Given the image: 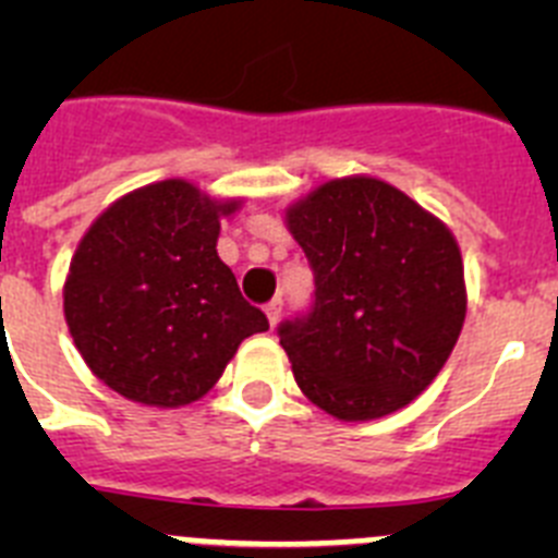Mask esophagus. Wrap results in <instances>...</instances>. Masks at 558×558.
<instances>
[{
    "mask_svg": "<svg viewBox=\"0 0 558 558\" xmlns=\"http://www.w3.org/2000/svg\"><path fill=\"white\" fill-rule=\"evenodd\" d=\"M265 315H268L270 327L279 322V315H282V299H279V295H276V299H270V302L265 304Z\"/></svg>",
    "mask_w": 558,
    "mask_h": 558,
    "instance_id": "34e87169",
    "label": "esophagus"
}]
</instances>
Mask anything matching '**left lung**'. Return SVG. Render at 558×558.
I'll use <instances>...</instances> for the list:
<instances>
[{
    "mask_svg": "<svg viewBox=\"0 0 558 558\" xmlns=\"http://www.w3.org/2000/svg\"><path fill=\"white\" fill-rule=\"evenodd\" d=\"M315 299L279 324L304 397L343 422L405 408L450 357L466 315L456 236L405 192L335 179L284 215Z\"/></svg>",
    "mask_w": 558,
    "mask_h": 558,
    "instance_id": "obj_1",
    "label": "left lung"
}]
</instances>
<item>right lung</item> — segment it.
<instances>
[{"label": "right lung", "instance_id": "add662e5", "mask_svg": "<svg viewBox=\"0 0 558 558\" xmlns=\"http://www.w3.org/2000/svg\"><path fill=\"white\" fill-rule=\"evenodd\" d=\"M236 206L170 179L122 195L83 234L63 315L108 388L142 405H190L248 335L268 329L215 248Z\"/></svg>", "mask_w": 558, "mask_h": 558}]
</instances>
